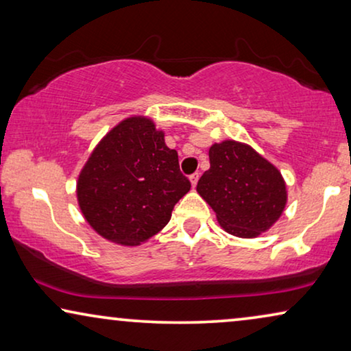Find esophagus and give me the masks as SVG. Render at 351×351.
<instances>
[{
	"instance_id": "obj_1",
	"label": "esophagus",
	"mask_w": 351,
	"mask_h": 351,
	"mask_svg": "<svg viewBox=\"0 0 351 351\" xmlns=\"http://www.w3.org/2000/svg\"><path fill=\"white\" fill-rule=\"evenodd\" d=\"M198 179H199V172H195V174L190 176V182H191V186H196V184H198Z\"/></svg>"
}]
</instances>
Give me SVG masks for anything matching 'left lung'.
I'll return each instance as SVG.
<instances>
[{
  "label": "left lung",
  "mask_w": 351,
  "mask_h": 351,
  "mask_svg": "<svg viewBox=\"0 0 351 351\" xmlns=\"http://www.w3.org/2000/svg\"><path fill=\"white\" fill-rule=\"evenodd\" d=\"M209 161L196 190L214 209L220 227L239 238L267 232L287 201L281 172L254 148L234 141L214 143Z\"/></svg>",
  "instance_id": "left-lung-1"
}]
</instances>
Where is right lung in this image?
Segmentation results:
<instances>
[{
  "instance_id": "add662e5",
  "label": "right lung",
  "mask_w": 351,
  "mask_h": 351,
  "mask_svg": "<svg viewBox=\"0 0 351 351\" xmlns=\"http://www.w3.org/2000/svg\"><path fill=\"white\" fill-rule=\"evenodd\" d=\"M190 186L165 134L152 119L134 117L95 147L81 171L76 195L84 219L100 237L136 246L166 227Z\"/></svg>"
}]
</instances>
